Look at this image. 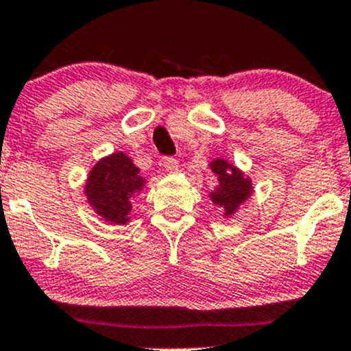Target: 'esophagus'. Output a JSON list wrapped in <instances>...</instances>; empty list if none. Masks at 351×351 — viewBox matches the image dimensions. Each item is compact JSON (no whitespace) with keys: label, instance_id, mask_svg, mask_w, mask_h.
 <instances>
[{"label":"esophagus","instance_id":"34e87169","mask_svg":"<svg viewBox=\"0 0 351 351\" xmlns=\"http://www.w3.org/2000/svg\"><path fill=\"white\" fill-rule=\"evenodd\" d=\"M162 166H165L166 171H176L178 169V160L175 157H162Z\"/></svg>","mask_w":351,"mask_h":351}]
</instances>
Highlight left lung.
Segmentation results:
<instances>
[{"label": "left lung", "mask_w": 351, "mask_h": 351, "mask_svg": "<svg viewBox=\"0 0 351 351\" xmlns=\"http://www.w3.org/2000/svg\"><path fill=\"white\" fill-rule=\"evenodd\" d=\"M211 169L220 182L218 189L211 194L213 202L223 208L227 215H232L239 208V204H242L245 199L250 197V180H245L239 169H235L223 159L213 160Z\"/></svg>", "instance_id": "1"}]
</instances>
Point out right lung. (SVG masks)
Wrapping results in <instances>:
<instances>
[{"mask_svg": "<svg viewBox=\"0 0 351 351\" xmlns=\"http://www.w3.org/2000/svg\"><path fill=\"white\" fill-rule=\"evenodd\" d=\"M143 178L128 156L112 154L100 160L90 173L86 185L88 202L98 215L114 223H126L131 211L130 199L142 191Z\"/></svg>", "mask_w": 351, "mask_h": 351, "instance_id": "obj_1", "label": "right lung"}]
</instances>
